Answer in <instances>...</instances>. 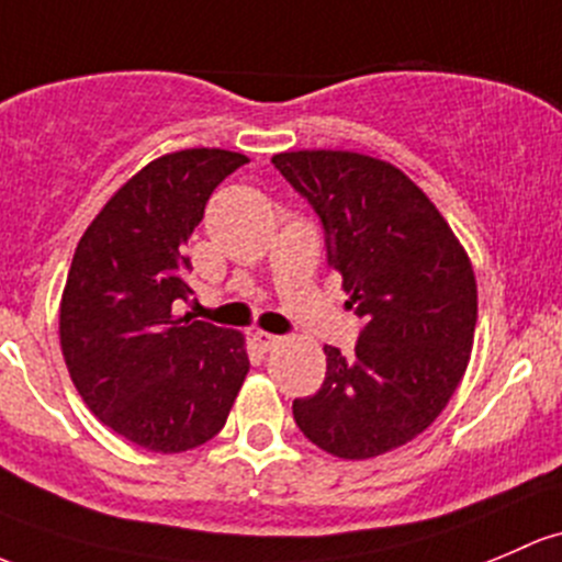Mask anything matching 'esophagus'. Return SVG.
Instances as JSON below:
<instances>
[{
    "label": "esophagus",
    "instance_id": "obj_1",
    "mask_svg": "<svg viewBox=\"0 0 562 562\" xmlns=\"http://www.w3.org/2000/svg\"><path fill=\"white\" fill-rule=\"evenodd\" d=\"M252 341H256V347H258V350L269 352V350H274L277 345H280V341H282V336L266 334V330H256V334H252Z\"/></svg>",
    "mask_w": 562,
    "mask_h": 562
}]
</instances>
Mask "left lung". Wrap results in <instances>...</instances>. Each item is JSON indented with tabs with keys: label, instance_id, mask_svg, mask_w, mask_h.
<instances>
[{
	"label": "left lung",
	"instance_id": "obj_1",
	"mask_svg": "<svg viewBox=\"0 0 562 562\" xmlns=\"http://www.w3.org/2000/svg\"><path fill=\"white\" fill-rule=\"evenodd\" d=\"M312 204L328 266L363 321L356 356L326 350V380L293 401L301 434L336 458L366 460L423 434L465 374L476 280L434 202L393 164L350 150L271 158Z\"/></svg>",
	"mask_w": 562,
	"mask_h": 562
}]
</instances>
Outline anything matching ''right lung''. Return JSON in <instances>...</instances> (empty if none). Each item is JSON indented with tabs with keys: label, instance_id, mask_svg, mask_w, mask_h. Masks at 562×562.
Masks as SVG:
<instances>
[{
	"label": "right lung",
	"instance_id": "add662e5",
	"mask_svg": "<svg viewBox=\"0 0 562 562\" xmlns=\"http://www.w3.org/2000/svg\"><path fill=\"white\" fill-rule=\"evenodd\" d=\"M241 164L217 147L156 158L93 217L69 266L58 315L69 376L99 420L150 452L210 441L250 371L239 330L172 310L193 293L188 239Z\"/></svg>",
	"mask_w": 562,
	"mask_h": 562
}]
</instances>
